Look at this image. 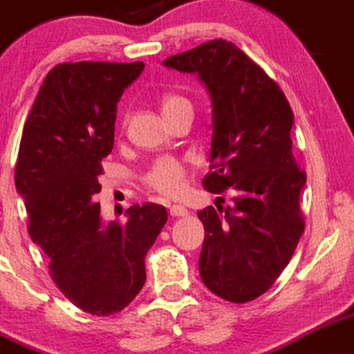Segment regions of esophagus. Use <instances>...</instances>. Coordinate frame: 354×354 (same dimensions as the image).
I'll use <instances>...</instances> for the list:
<instances>
[{
	"mask_svg": "<svg viewBox=\"0 0 354 354\" xmlns=\"http://www.w3.org/2000/svg\"><path fill=\"white\" fill-rule=\"evenodd\" d=\"M169 212H170V216H172V217H185V216H187V209H185L184 205H170Z\"/></svg>",
	"mask_w": 354,
	"mask_h": 354,
	"instance_id": "obj_1",
	"label": "esophagus"
}]
</instances>
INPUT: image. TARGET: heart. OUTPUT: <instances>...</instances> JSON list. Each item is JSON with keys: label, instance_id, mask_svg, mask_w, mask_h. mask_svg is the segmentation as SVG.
<instances>
[{"label": "heart", "instance_id": "heart-1", "mask_svg": "<svg viewBox=\"0 0 354 354\" xmlns=\"http://www.w3.org/2000/svg\"><path fill=\"white\" fill-rule=\"evenodd\" d=\"M184 98L177 97V95H165L162 98V112L176 103L182 102ZM184 178H185V167L182 165L180 160L174 157H160L158 160L153 162L150 170L145 176L147 187L156 190L162 196H178L184 189Z\"/></svg>", "mask_w": 354, "mask_h": 354}]
</instances>
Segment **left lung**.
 Instances as JSON below:
<instances>
[{"mask_svg":"<svg viewBox=\"0 0 354 354\" xmlns=\"http://www.w3.org/2000/svg\"><path fill=\"white\" fill-rule=\"evenodd\" d=\"M197 75L212 106L209 162L202 180L232 204L197 212L205 229L198 272L214 295L248 303L289 264L303 234L299 196L306 174L292 157L295 115L277 83L225 39L202 43L162 62Z\"/></svg>","mask_w":354,"mask_h":354,"instance_id":"1","label":"left lung"}]
</instances>
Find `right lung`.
<instances>
[{
    "label": "right lung",
    "instance_id": "add662e5",
    "mask_svg": "<svg viewBox=\"0 0 354 354\" xmlns=\"http://www.w3.org/2000/svg\"><path fill=\"white\" fill-rule=\"evenodd\" d=\"M145 65L59 63L46 75L23 127L15 182L30 236L50 257L55 284L95 316L122 311L145 284V256L167 222L145 202L105 222L98 176L113 149L117 103Z\"/></svg>",
    "mask_w": 354,
    "mask_h": 354
}]
</instances>
